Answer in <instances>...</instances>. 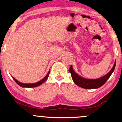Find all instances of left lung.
I'll return each instance as SVG.
<instances>
[{
  "label": "left lung",
  "mask_w": 122,
  "mask_h": 122,
  "mask_svg": "<svg viewBox=\"0 0 122 122\" xmlns=\"http://www.w3.org/2000/svg\"><path fill=\"white\" fill-rule=\"evenodd\" d=\"M116 65V61L113 65V68H112L109 73L105 76H102V77L95 79H89L86 78H83L82 76H80L79 75L75 72L73 69L72 66H71L69 68V72L71 73V77H72L73 81L75 84L77 85L80 87L85 88V89H97L101 87L109 79V78L112 74L113 71H114L115 67Z\"/></svg>",
  "instance_id": "1"
}]
</instances>
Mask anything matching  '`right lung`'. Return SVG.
Masks as SVG:
<instances>
[{
	"mask_svg": "<svg viewBox=\"0 0 122 122\" xmlns=\"http://www.w3.org/2000/svg\"><path fill=\"white\" fill-rule=\"evenodd\" d=\"M50 70H49V71H48V73H47V74L46 75V76L44 78H43L41 80V81H38V82H36V83H20V81H19L15 79V78L12 76L13 79L14 80V81H15V82L17 83V84L19 85V86H21V87L23 88H34V87H36V86H40V85H41V84H43V83L45 81H46V79H48V76H49V74L50 73Z\"/></svg>",
	"mask_w": 122,
	"mask_h": 122,
	"instance_id": "1",
	"label": "right lung"
}]
</instances>
